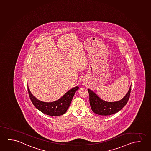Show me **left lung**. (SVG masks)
I'll return each instance as SVG.
<instances>
[{
  "instance_id": "8db88e82",
  "label": "left lung",
  "mask_w": 151,
  "mask_h": 151,
  "mask_svg": "<svg viewBox=\"0 0 151 151\" xmlns=\"http://www.w3.org/2000/svg\"><path fill=\"white\" fill-rule=\"evenodd\" d=\"M131 86L129 88L128 92L124 98L121 100L115 102H108L101 100L91 90L88 89L89 94V101L90 107L92 111L96 114L100 115H110L119 111L124 107L129 100Z\"/></svg>"
}]
</instances>
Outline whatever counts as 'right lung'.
Here are the masks:
<instances>
[{
	"instance_id": "right-lung-1",
	"label": "right lung",
	"mask_w": 151,
	"mask_h": 151,
	"mask_svg": "<svg viewBox=\"0 0 151 151\" xmlns=\"http://www.w3.org/2000/svg\"><path fill=\"white\" fill-rule=\"evenodd\" d=\"M29 96L33 105L44 114L50 116H60L65 113L70 106L75 93L78 89V87L73 88L66 92L58 100L53 102L47 103L38 100L33 96L27 87Z\"/></svg>"
}]
</instances>
